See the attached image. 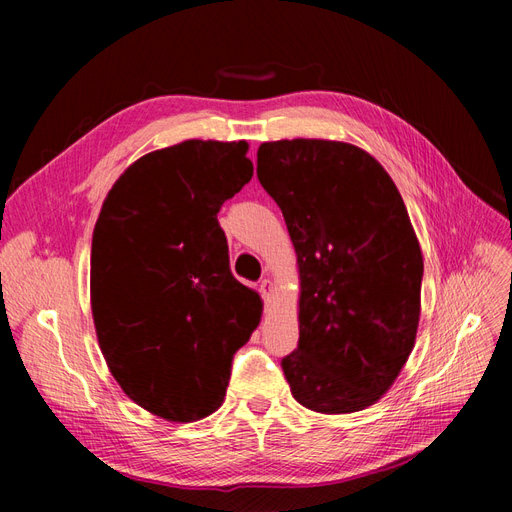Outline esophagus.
I'll return each instance as SVG.
<instances>
[{"label":"esophagus","mask_w":512,"mask_h":512,"mask_svg":"<svg viewBox=\"0 0 512 512\" xmlns=\"http://www.w3.org/2000/svg\"><path fill=\"white\" fill-rule=\"evenodd\" d=\"M258 292H260L262 301L271 303V297H273V284H271V280H262L260 286H258Z\"/></svg>","instance_id":"34e87169"}]
</instances>
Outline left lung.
I'll return each mask as SVG.
<instances>
[{
  "label": "left lung",
  "mask_w": 512,
  "mask_h": 512,
  "mask_svg": "<svg viewBox=\"0 0 512 512\" xmlns=\"http://www.w3.org/2000/svg\"><path fill=\"white\" fill-rule=\"evenodd\" d=\"M256 164L299 258V344L282 359L290 393L322 414L376 404L406 365L421 316L423 256L404 200L348 143H262Z\"/></svg>",
  "instance_id": "obj_1"
}]
</instances>
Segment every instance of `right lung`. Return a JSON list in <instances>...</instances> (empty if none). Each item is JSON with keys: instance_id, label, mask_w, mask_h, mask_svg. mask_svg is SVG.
I'll use <instances>...</instances> for the list:
<instances>
[{"instance_id": "add662e5", "label": "right lung", "mask_w": 512, "mask_h": 512, "mask_svg": "<svg viewBox=\"0 0 512 512\" xmlns=\"http://www.w3.org/2000/svg\"><path fill=\"white\" fill-rule=\"evenodd\" d=\"M247 143L185 141L136 160L108 192L91 241V309L108 369L168 421L218 410L260 297L230 271L218 222L252 179Z\"/></svg>"}]
</instances>
